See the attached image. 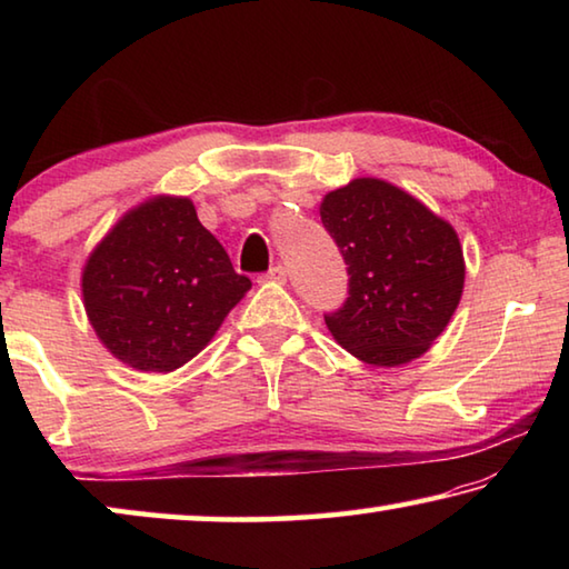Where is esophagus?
<instances>
[{
    "mask_svg": "<svg viewBox=\"0 0 569 569\" xmlns=\"http://www.w3.org/2000/svg\"><path fill=\"white\" fill-rule=\"evenodd\" d=\"M286 276H288V271H286V268H283V266H273V268H271V271H268V273H266V278H268V281H276V283H286Z\"/></svg>",
    "mask_w": 569,
    "mask_h": 569,
    "instance_id": "34e87169",
    "label": "esophagus"
}]
</instances>
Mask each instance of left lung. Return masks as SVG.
<instances>
[{
	"mask_svg": "<svg viewBox=\"0 0 569 569\" xmlns=\"http://www.w3.org/2000/svg\"><path fill=\"white\" fill-rule=\"evenodd\" d=\"M321 220L349 271V298L326 326L371 366H401L429 351L465 291V253L445 218L379 178L326 192Z\"/></svg>",
	"mask_w": 569,
	"mask_h": 569,
	"instance_id": "left-lung-1",
	"label": "left lung"
}]
</instances>
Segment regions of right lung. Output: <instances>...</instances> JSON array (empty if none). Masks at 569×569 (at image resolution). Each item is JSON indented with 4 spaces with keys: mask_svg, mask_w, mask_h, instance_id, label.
<instances>
[{
    "mask_svg": "<svg viewBox=\"0 0 569 569\" xmlns=\"http://www.w3.org/2000/svg\"><path fill=\"white\" fill-rule=\"evenodd\" d=\"M250 278L182 196L130 208L82 268V303L100 343L146 373H170L213 339Z\"/></svg>",
    "mask_w": 569,
    "mask_h": 569,
    "instance_id": "add662e5",
    "label": "right lung"
}]
</instances>
